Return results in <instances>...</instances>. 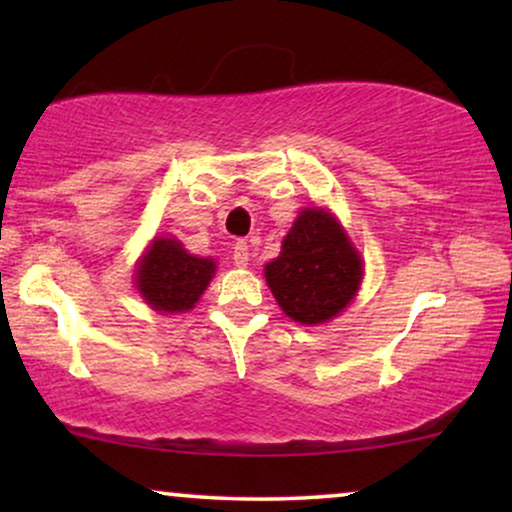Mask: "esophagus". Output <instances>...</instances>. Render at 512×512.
<instances>
[{
	"mask_svg": "<svg viewBox=\"0 0 512 512\" xmlns=\"http://www.w3.org/2000/svg\"><path fill=\"white\" fill-rule=\"evenodd\" d=\"M233 263L237 268H247L249 265V244L247 242H235L233 247Z\"/></svg>",
	"mask_w": 512,
	"mask_h": 512,
	"instance_id": "1",
	"label": "esophagus"
}]
</instances>
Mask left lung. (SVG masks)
<instances>
[{"label": "left lung", "mask_w": 512, "mask_h": 512, "mask_svg": "<svg viewBox=\"0 0 512 512\" xmlns=\"http://www.w3.org/2000/svg\"><path fill=\"white\" fill-rule=\"evenodd\" d=\"M363 279L359 251L340 221L307 207L293 221L282 251L265 265V282L286 317L305 326L326 324L352 303Z\"/></svg>", "instance_id": "left-lung-1"}]
</instances>
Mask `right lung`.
Wrapping results in <instances>:
<instances>
[{"mask_svg": "<svg viewBox=\"0 0 512 512\" xmlns=\"http://www.w3.org/2000/svg\"><path fill=\"white\" fill-rule=\"evenodd\" d=\"M216 272L214 258L188 254L172 237H156L139 258L137 289L156 312H188L198 303Z\"/></svg>", "mask_w": 512, "mask_h": 512, "instance_id": "right-lung-1", "label": "right lung"}]
</instances>
